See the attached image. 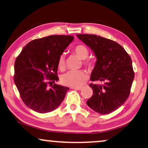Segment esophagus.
Masks as SVG:
<instances>
[{
	"label": "esophagus",
	"mask_w": 148,
	"mask_h": 148,
	"mask_svg": "<svg viewBox=\"0 0 148 148\" xmlns=\"http://www.w3.org/2000/svg\"><path fill=\"white\" fill-rule=\"evenodd\" d=\"M71 89H74V90H80L82 89V87H71Z\"/></svg>",
	"instance_id": "34e87169"
}]
</instances>
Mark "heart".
<instances>
[{"label": "heart", "mask_w": 148, "mask_h": 148, "mask_svg": "<svg viewBox=\"0 0 148 148\" xmlns=\"http://www.w3.org/2000/svg\"><path fill=\"white\" fill-rule=\"evenodd\" d=\"M73 52L84 60V64L87 66H92V62L90 60H86L89 55V51L87 47L84 45H77L73 49ZM58 66L60 70H63L65 67V56L64 54H61L58 60ZM87 73L82 70L69 71L62 74L60 77L61 82L65 86L71 87H77L82 85L87 79Z\"/></svg>", "instance_id": "b5f03b06"}]
</instances>
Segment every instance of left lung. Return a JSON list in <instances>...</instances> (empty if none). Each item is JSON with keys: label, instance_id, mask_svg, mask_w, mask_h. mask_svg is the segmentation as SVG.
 <instances>
[{"label": "left lung", "instance_id": "left-lung-1", "mask_svg": "<svg viewBox=\"0 0 148 148\" xmlns=\"http://www.w3.org/2000/svg\"><path fill=\"white\" fill-rule=\"evenodd\" d=\"M94 51L97 57L91 73L93 95L87 101L92 109L101 114H108L122 106L130 95L134 73L132 60L123 47L116 42L95 34H77Z\"/></svg>", "mask_w": 148, "mask_h": 148}]
</instances>
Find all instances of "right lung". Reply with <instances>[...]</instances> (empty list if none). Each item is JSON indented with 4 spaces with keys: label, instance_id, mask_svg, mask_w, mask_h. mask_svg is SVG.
Masks as SVG:
<instances>
[{
    "label": "right lung",
    "instance_id": "1",
    "mask_svg": "<svg viewBox=\"0 0 148 148\" xmlns=\"http://www.w3.org/2000/svg\"><path fill=\"white\" fill-rule=\"evenodd\" d=\"M73 36L51 35L34 39L24 46L14 64V82L21 99L30 109L41 114L61 104L69 88L54 84L58 58L71 43ZM45 78L51 82H47Z\"/></svg>",
    "mask_w": 148,
    "mask_h": 148
}]
</instances>
